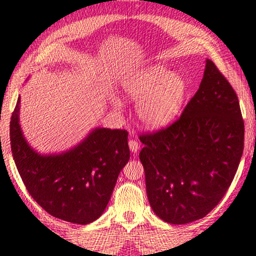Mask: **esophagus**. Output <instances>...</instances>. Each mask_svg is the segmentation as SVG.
<instances>
[{"label":"esophagus","instance_id":"obj_1","mask_svg":"<svg viewBox=\"0 0 256 256\" xmlns=\"http://www.w3.org/2000/svg\"><path fill=\"white\" fill-rule=\"evenodd\" d=\"M128 147H130V150H131L132 152H136L138 150H139V148H140V146H139V144H138V141H136V140H130L128 141Z\"/></svg>","mask_w":256,"mask_h":256}]
</instances>
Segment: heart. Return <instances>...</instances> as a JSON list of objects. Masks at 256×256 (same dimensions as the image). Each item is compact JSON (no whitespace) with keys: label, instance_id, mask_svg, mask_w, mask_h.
<instances>
[{"label":"heart","instance_id":"obj_1","mask_svg":"<svg viewBox=\"0 0 256 256\" xmlns=\"http://www.w3.org/2000/svg\"><path fill=\"white\" fill-rule=\"evenodd\" d=\"M123 91L128 99L139 102L138 116L144 125L160 128L179 115L186 83L180 74H172L166 67L155 64L128 76L123 82Z\"/></svg>","mask_w":256,"mask_h":256}]
</instances>
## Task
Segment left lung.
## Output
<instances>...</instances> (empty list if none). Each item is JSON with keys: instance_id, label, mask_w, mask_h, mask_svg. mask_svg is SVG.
Wrapping results in <instances>:
<instances>
[{"instance_id": "obj_1", "label": "left lung", "mask_w": 256, "mask_h": 256, "mask_svg": "<svg viewBox=\"0 0 256 256\" xmlns=\"http://www.w3.org/2000/svg\"><path fill=\"white\" fill-rule=\"evenodd\" d=\"M237 94L212 60L200 88L168 128L140 136L149 204L162 220L190 223L218 204L244 150Z\"/></svg>"}]
</instances>
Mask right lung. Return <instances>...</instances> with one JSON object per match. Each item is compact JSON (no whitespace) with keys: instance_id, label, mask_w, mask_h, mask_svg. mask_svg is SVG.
Instances as JSON below:
<instances>
[{"instance_id":"obj_1","label":"right lung","mask_w":256,"mask_h":256,"mask_svg":"<svg viewBox=\"0 0 256 256\" xmlns=\"http://www.w3.org/2000/svg\"><path fill=\"white\" fill-rule=\"evenodd\" d=\"M20 96L11 116L12 156L34 200L52 216L88 224L104 213L130 160L128 131L98 128L67 152L40 155L19 124Z\"/></svg>"}]
</instances>
